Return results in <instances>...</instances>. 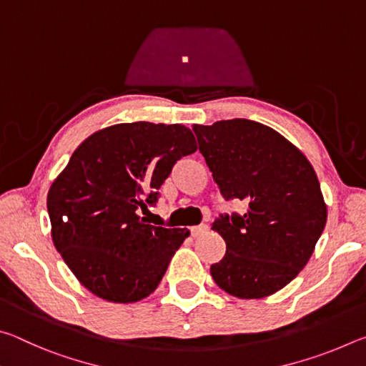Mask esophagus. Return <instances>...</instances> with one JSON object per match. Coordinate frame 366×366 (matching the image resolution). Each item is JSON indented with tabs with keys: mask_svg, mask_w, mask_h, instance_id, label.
<instances>
[{
	"mask_svg": "<svg viewBox=\"0 0 366 366\" xmlns=\"http://www.w3.org/2000/svg\"><path fill=\"white\" fill-rule=\"evenodd\" d=\"M208 232V226L207 224H198V226H194L190 227V234L194 235V237H198V235H203Z\"/></svg>",
	"mask_w": 366,
	"mask_h": 366,
	"instance_id": "obj_1",
	"label": "esophagus"
}]
</instances>
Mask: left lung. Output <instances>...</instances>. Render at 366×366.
<instances>
[{"label":"left lung","instance_id":"left-lung-1","mask_svg":"<svg viewBox=\"0 0 366 366\" xmlns=\"http://www.w3.org/2000/svg\"><path fill=\"white\" fill-rule=\"evenodd\" d=\"M224 200H240L244 214H219L212 229L226 255L212 276L227 294L262 299L303 269L326 226L318 177L299 148L280 132L250 119L194 126Z\"/></svg>","mask_w":366,"mask_h":366}]
</instances>
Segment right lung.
<instances>
[{"label":"right lung","mask_w":366,"mask_h":366,"mask_svg":"<svg viewBox=\"0 0 366 366\" xmlns=\"http://www.w3.org/2000/svg\"><path fill=\"white\" fill-rule=\"evenodd\" d=\"M197 150L181 124H117L90 135L48 192L56 250L79 282L100 299L132 303L163 280L187 229L139 216L159 198L172 166Z\"/></svg>","instance_id":"1"}]
</instances>
